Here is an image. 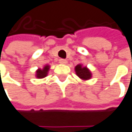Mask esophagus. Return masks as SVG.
Masks as SVG:
<instances>
[{
  "mask_svg": "<svg viewBox=\"0 0 132 132\" xmlns=\"http://www.w3.org/2000/svg\"><path fill=\"white\" fill-rule=\"evenodd\" d=\"M59 62L61 63V64H67V62H68V61L66 60V59H59Z\"/></svg>",
  "mask_w": 132,
  "mask_h": 132,
  "instance_id": "obj_1",
  "label": "esophagus"
}]
</instances>
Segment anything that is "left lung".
Masks as SVG:
<instances>
[{"instance_id": "obj_1", "label": "left lung", "mask_w": 132, "mask_h": 132, "mask_svg": "<svg viewBox=\"0 0 132 132\" xmlns=\"http://www.w3.org/2000/svg\"><path fill=\"white\" fill-rule=\"evenodd\" d=\"M75 71L77 75L82 80H89L91 78V73L88 68L86 67H82L81 64H78L75 68Z\"/></svg>"}]
</instances>
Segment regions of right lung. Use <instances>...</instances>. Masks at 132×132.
<instances>
[{"label":"right lung","mask_w":132,"mask_h":132,"mask_svg":"<svg viewBox=\"0 0 132 132\" xmlns=\"http://www.w3.org/2000/svg\"><path fill=\"white\" fill-rule=\"evenodd\" d=\"M49 69H50V66L49 65H46L42 70L41 69H38L37 71V75H36L37 77V78H43V77H46Z\"/></svg>","instance_id":"right-lung-1"}]
</instances>
